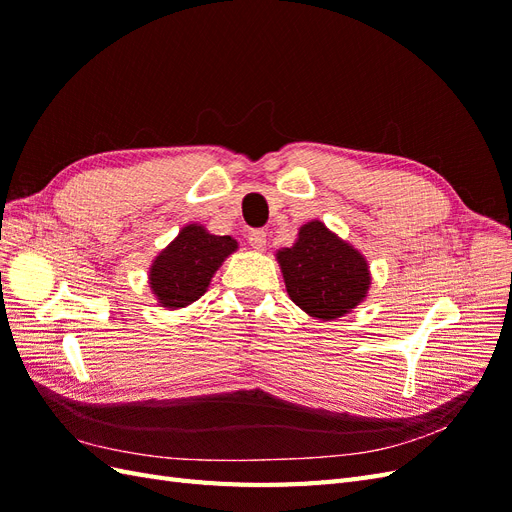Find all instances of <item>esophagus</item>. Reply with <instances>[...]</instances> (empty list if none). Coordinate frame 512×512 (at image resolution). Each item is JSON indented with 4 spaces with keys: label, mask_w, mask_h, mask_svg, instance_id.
Returning <instances> with one entry per match:
<instances>
[{
    "label": "esophagus",
    "mask_w": 512,
    "mask_h": 512,
    "mask_svg": "<svg viewBox=\"0 0 512 512\" xmlns=\"http://www.w3.org/2000/svg\"><path fill=\"white\" fill-rule=\"evenodd\" d=\"M247 241H250V245L254 247V250H265L267 245V232L262 228H256V230H250L247 232Z\"/></svg>",
    "instance_id": "1"
}]
</instances>
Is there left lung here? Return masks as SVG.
I'll list each match as a JSON object with an SVG mask.
<instances>
[{"label":"left lung","instance_id":"1","mask_svg":"<svg viewBox=\"0 0 512 512\" xmlns=\"http://www.w3.org/2000/svg\"><path fill=\"white\" fill-rule=\"evenodd\" d=\"M275 256L290 299L309 316L342 318L367 297L371 275L365 256L318 220L303 224L294 245Z\"/></svg>","mask_w":512,"mask_h":512}]
</instances>
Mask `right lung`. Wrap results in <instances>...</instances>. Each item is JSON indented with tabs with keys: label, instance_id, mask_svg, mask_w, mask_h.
<instances>
[{
	"label": "right lung",
	"instance_id": "add662e5",
	"mask_svg": "<svg viewBox=\"0 0 512 512\" xmlns=\"http://www.w3.org/2000/svg\"><path fill=\"white\" fill-rule=\"evenodd\" d=\"M237 250V241L211 235L200 224L183 226L175 241L156 256L149 269L151 292L162 307L179 309L203 297L213 273Z\"/></svg>",
	"mask_w": 512,
	"mask_h": 512
}]
</instances>
